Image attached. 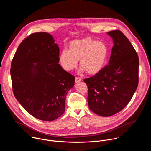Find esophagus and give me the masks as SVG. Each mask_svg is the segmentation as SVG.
Here are the masks:
<instances>
[{
    "label": "esophagus",
    "instance_id": "34e87169",
    "mask_svg": "<svg viewBox=\"0 0 151 151\" xmlns=\"http://www.w3.org/2000/svg\"><path fill=\"white\" fill-rule=\"evenodd\" d=\"M81 80L82 79H81V78L80 77H76V78H75V82L78 83V82L81 81Z\"/></svg>",
    "mask_w": 151,
    "mask_h": 151
}]
</instances>
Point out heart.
Wrapping results in <instances>:
<instances>
[{"instance_id":"obj_1","label":"heart","mask_w":151,"mask_h":151,"mask_svg":"<svg viewBox=\"0 0 151 151\" xmlns=\"http://www.w3.org/2000/svg\"><path fill=\"white\" fill-rule=\"evenodd\" d=\"M108 55L109 49L105 43L87 37L72 41L69 50L61 52L59 61L64 70L71 71L77 67L80 60V71L94 75L104 68Z\"/></svg>"}]
</instances>
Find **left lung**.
I'll use <instances>...</instances> for the list:
<instances>
[{"label":"left lung","mask_w":151,"mask_h":151,"mask_svg":"<svg viewBox=\"0 0 151 151\" xmlns=\"http://www.w3.org/2000/svg\"><path fill=\"white\" fill-rule=\"evenodd\" d=\"M114 46L108 65L83 81L90 109L101 116L115 115L128 104L138 85L139 60L130 42L119 30L107 32Z\"/></svg>","instance_id":"8db88e82"}]
</instances>
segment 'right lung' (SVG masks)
Masks as SVG:
<instances>
[{"instance_id": "1", "label": "right lung", "mask_w": 151, "mask_h": 151, "mask_svg": "<svg viewBox=\"0 0 151 151\" xmlns=\"http://www.w3.org/2000/svg\"><path fill=\"white\" fill-rule=\"evenodd\" d=\"M60 50L53 36L35 33L21 43L11 63L16 99L35 118L51 121L65 111L68 92L75 78L58 64Z\"/></svg>"}]
</instances>
